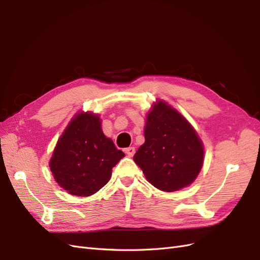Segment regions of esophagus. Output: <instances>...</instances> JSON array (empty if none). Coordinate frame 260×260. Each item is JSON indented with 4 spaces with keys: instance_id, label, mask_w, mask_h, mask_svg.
<instances>
[{
    "instance_id": "1",
    "label": "esophagus",
    "mask_w": 260,
    "mask_h": 260,
    "mask_svg": "<svg viewBox=\"0 0 260 260\" xmlns=\"http://www.w3.org/2000/svg\"><path fill=\"white\" fill-rule=\"evenodd\" d=\"M124 153L127 154L128 156H130V157H132L133 155H135V153H136V148L135 147H127L124 149Z\"/></svg>"
}]
</instances>
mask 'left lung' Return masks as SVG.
<instances>
[{
    "mask_svg": "<svg viewBox=\"0 0 260 260\" xmlns=\"http://www.w3.org/2000/svg\"><path fill=\"white\" fill-rule=\"evenodd\" d=\"M145 142L133 156L149 183L164 192L188 186L204 162L198 132L177 109L157 100L146 115Z\"/></svg>",
    "mask_w": 260,
    "mask_h": 260,
    "instance_id": "left-lung-1",
    "label": "left lung"
}]
</instances>
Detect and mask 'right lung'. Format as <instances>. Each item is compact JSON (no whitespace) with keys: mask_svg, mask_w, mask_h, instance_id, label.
<instances>
[{"mask_svg":"<svg viewBox=\"0 0 260 260\" xmlns=\"http://www.w3.org/2000/svg\"><path fill=\"white\" fill-rule=\"evenodd\" d=\"M98 114L78 113L59 137L50 169L60 187L75 196H91L112 177V169L124 157L102 130Z\"/></svg>","mask_w":260,"mask_h":260,"instance_id":"1","label":"right lung"}]
</instances>
